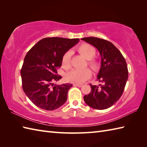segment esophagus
Listing matches in <instances>:
<instances>
[{"label": "esophagus", "instance_id": "34e87169", "mask_svg": "<svg viewBox=\"0 0 147 147\" xmlns=\"http://www.w3.org/2000/svg\"><path fill=\"white\" fill-rule=\"evenodd\" d=\"M74 86H78V87H82V86H83V85H82V84H74L73 85Z\"/></svg>", "mask_w": 147, "mask_h": 147}]
</instances>
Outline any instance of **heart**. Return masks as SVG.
Here are the masks:
<instances>
[{
	"mask_svg": "<svg viewBox=\"0 0 147 147\" xmlns=\"http://www.w3.org/2000/svg\"><path fill=\"white\" fill-rule=\"evenodd\" d=\"M77 51L79 54L85 57L87 61L88 65L93 70L96 71L98 69L99 64L98 61L93 59L96 54V49L89 43H83L77 47ZM71 52L67 51L62 57V66L65 69H69L71 67ZM92 76V73L88 69H73L67 75V79L69 82L78 84L85 82Z\"/></svg>",
	"mask_w": 147,
	"mask_h": 147,
	"instance_id": "heart-1",
	"label": "heart"
}]
</instances>
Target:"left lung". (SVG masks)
Returning a JSON list of instances; mask_svg holds the SVG:
<instances>
[{"label":"left lung","mask_w":147,"mask_h":147,"mask_svg":"<svg viewBox=\"0 0 147 147\" xmlns=\"http://www.w3.org/2000/svg\"><path fill=\"white\" fill-rule=\"evenodd\" d=\"M82 40L93 45L101 55V67L97 80L102 83L92 85L91 92L84 96L90 107L104 110L113 105L123 95L128 78L125 59L111 42L96 37H85Z\"/></svg>","instance_id":"8db88e82"}]
</instances>
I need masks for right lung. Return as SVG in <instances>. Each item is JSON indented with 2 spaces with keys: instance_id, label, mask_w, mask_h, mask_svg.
<instances>
[{
  "instance_id": "1",
  "label": "right lung",
  "mask_w": 147,
  "mask_h": 147,
  "mask_svg": "<svg viewBox=\"0 0 147 147\" xmlns=\"http://www.w3.org/2000/svg\"><path fill=\"white\" fill-rule=\"evenodd\" d=\"M79 38L51 37L43 38L28 52L21 69L23 90L37 107L47 111L57 109L67 98L73 85H56L62 76L57 69L61 66L64 53L79 42Z\"/></svg>"
}]
</instances>
